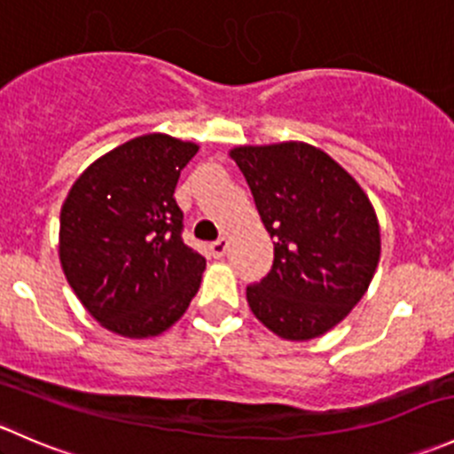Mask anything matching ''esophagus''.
<instances>
[{
	"instance_id": "34e87169",
	"label": "esophagus",
	"mask_w": 454,
	"mask_h": 454,
	"mask_svg": "<svg viewBox=\"0 0 454 454\" xmlns=\"http://www.w3.org/2000/svg\"><path fill=\"white\" fill-rule=\"evenodd\" d=\"M226 250H228L226 237H219L217 241H213V244H210V254L213 256H223L226 254Z\"/></svg>"
}]
</instances>
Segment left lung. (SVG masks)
<instances>
[{"mask_svg": "<svg viewBox=\"0 0 454 454\" xmlns=\"http://www.w3.org/2000/svg\"><path fill=\"white\" fill-rule=\"evenodd\" d=\"M253 193L274 261L246 287L250 309L277 336L309 340L340 323L367 292L380 226L358 182L305 142L231 151Z\"/></svg>", "mask_w": 454, "mask_h": 454, "instance_id": "obj_1", "label": "left lung"}]
</instances>
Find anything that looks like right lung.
Wrapping results in <instances>:
<instances>
[{"mask_svg":"<svg viewBox=\"0 0 454 454\" xmlns=\"http://www.w3.org/2000/svg\"><path fill=\"white\" fill-rule=\"evenodd\" d=\"M198 145L134 138L85 168L61 208L59 256L85 309L109 332L158 336L198 294L206 259L184 244L176 186Z\"/></svg>","mask_w":454,"mask_h":454,"instance_id":"right-lung-1","label":"right lung"}]
</instances>
